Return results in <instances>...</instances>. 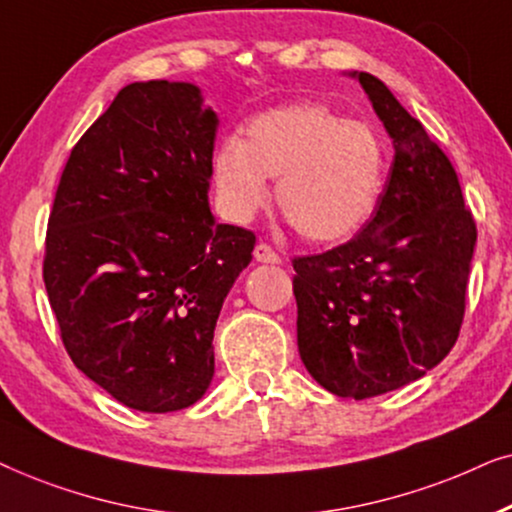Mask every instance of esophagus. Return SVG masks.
Instances as JSON below:
<instances>
[{
    "mask_svg": "<svg viewBox=\"0 0 512 512\" xmlns=\"http://www.w3.org/2000/svg\"><path fill=\"white\" fill-rule=\"evenodd\" d=\"M255 260L264 264H281V255L271 248L269 243H257L255 245Z\"/></svg>",
    "mask_w": 512,
    "mask_h": 512,
    "instance_id": "obj_1",
    "label": "esophagus"
}]
</instances>
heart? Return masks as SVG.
Segmentation results:
<instances>
[{"label": "heart", "instance_id": "heart-1", "mask_svg": "<svg viewBox=\"0 0 512 512\" xmlns=\"http://www.w3.org/2000/svg\"><path fill=\"white\" fill-rule=\"evenodd\" d=\"M213 187L231 222H250L269 201L316 243L356 234L377 208L386 175L384 142L372 126L299 102L252 117L243 140H224L210 161Z\"/></svg>", "mask_w": 512, "mask_h": 512}]
</instances>
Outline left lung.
<instances>
[{
	"label": "left lung",
	"mask_w": 512,
	"mask_h": 512,
	"mask_svg": "<svg viewBox=\"0 0 512 512\" xmlns=\"http://www.w3.org/2000/svg\"><path fill=\"white\" fill-rule=\"evenodd\" d=\"M351 77L391 135V173L349 243L292 260V292L306 370L339 398L365 400L421 379L452 351L478 229L426 128L384 81Z\"/></svg>",
	"instance_id": "obj_1"
}]
</instances>
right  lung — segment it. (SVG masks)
I'll return each instance as SVG.
<instances>
[{
  "label": "right lung",
  "mask_w": 512,
  "mask_h": 512,
  "mask_svg": "<svg viewBox=\"0 0 512 512\" xmlns=\"http://www.w3.org/2000/svg\"><path fill=\"white\" fill-rule=\"evenodd\" d=\"M217 114L187 81H135L81 135L46 231L44 283L72 363L121 405L208 391L224 297L255 234L208 206Z\"/></svg>",
  "instance_id": "1"
}]
</instances>
